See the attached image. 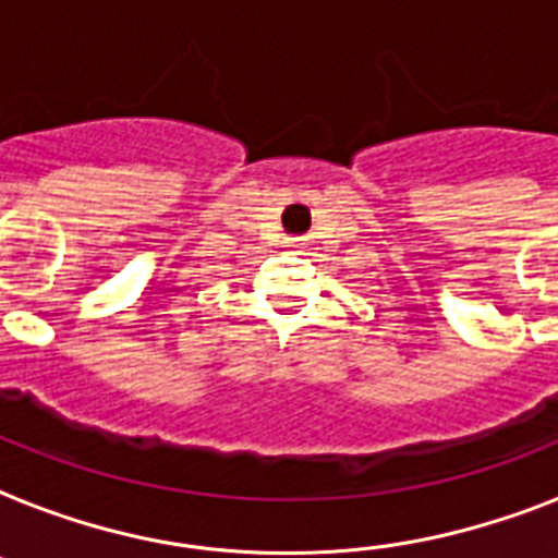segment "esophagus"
Returning <instances> with one entry per match:
<instances>
[{"instance_id":"obj_1","label":"esophagus","mask_w":558,"mask_h":558,"mask_svg":"<svg viewBox=\"0 0 558 558\" xmlns=\"http://www.w3.org/2000/svg\"><path fill=\"white\" fill-rule=\"evenodd\" d=\"M289 243H292V246H303L301 238H289Z\"/></svg>"}]
</instances>
